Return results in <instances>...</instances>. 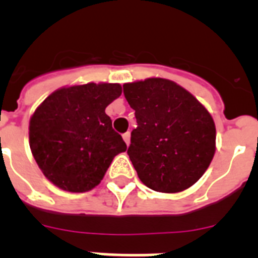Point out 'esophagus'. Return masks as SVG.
I'll return each mask as SVG.
<instances>
[{
	"label": "esophagus",
	"instance_id": "1",
	"mask_svg": "<svg viewBox=\"0 0 258 258\" xmlns=\"http://www.w3.org/2000/svg\"><path fill=\"white\" fill-rule=\"evenodd\" d=\"M122 138H124L126 146H129V143H131V133H129V132H126L125 134H122Z\"/></svg>",
	"mask_w": 258,
	"mask_h": 258
}]
</instances>
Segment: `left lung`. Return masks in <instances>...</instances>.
<instances>
[{"label":"left lung","mask_w":258,"mask_h":258,"mask_svg":"<svg viewBox=\"0 0 258 258\" xmlns=\"http://www.w3.org/2000/svg\"><path fill=\"white\" fill-rule=\"evenodd\" d=\"M137 125L127 155L141 181L159 192L197 183L216 152V125L186 89L161 77L124 84Z\"/></svg>","instance_id":"obj_1"}]
</instances>
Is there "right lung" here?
<instances>
[{
	"label": "right lung",
	"mask_w": 258,
	"mask_h": 258,
	"mask_svg": "<svg viewBox=\"0 0 258 258\" xmlns=\"http://www.w3.org/2000/svg\"><path fill=\"white\" fill-rule=\"evenodd\" d=\"M121 85L88 83L52 92L29 120V147L41 172L56 187L86 192L101 183L113 157L126 151L106 107Z\"/></svg>",
	"instance_id": "obj_1"
}]
</instances>
